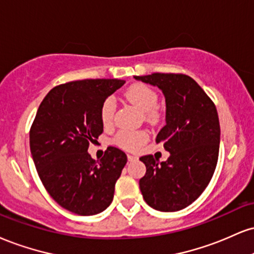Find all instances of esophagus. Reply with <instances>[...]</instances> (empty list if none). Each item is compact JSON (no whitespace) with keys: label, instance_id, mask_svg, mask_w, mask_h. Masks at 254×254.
Returning a JSON list of instances; mask_svg holds the SVG:
<instances>
[{"label":"esophagus","instance_id":"obj_1","mask_svg":"<svg viewBox=\"0 0 254 254\" xmlns=\"http://www.w3.org/2000/svg\"><path fill=\"white\" fill-rule=\"evenodd\" d=\"M127 160H129L130 162H131V161H136V160H137V156H135V155L127 154Z\"/></svg>","mask_w":254,"mask_h":254}]
</instances>
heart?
Segmentation results:
<instances>
[{
	"label": "heart",
	"mask_w": 254,
	"mask_h": 254,
	"mask_svg": "<svg viewBox=\"0 0 254 254\" xmlns=\"http://www.w3.org/2000/svg\"><path fill=\"white\" fill-rule=\"evenodd\" d=\"M125 97L131 104L138 108L143 114L149 117L154 116V110L157 106V94L154 90L143 84H135L129 87L125 92ZM116 103L112 97H109L103 103L100 109V118L105 127H110L114 122ZM146 133L142 131H122L116 137V143L124 149H137L146 140Z\"/></svg>",
	"instance_id": "1"
}]
</instances>
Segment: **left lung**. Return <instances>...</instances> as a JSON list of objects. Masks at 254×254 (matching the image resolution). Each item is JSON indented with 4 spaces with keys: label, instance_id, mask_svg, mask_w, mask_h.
<instances>
[{
    "label": "left lung",
    "instance_id": "1",
    "mask_svg": "<svg viewBox=\"0 0 254 254\" xmlns=\"http://www.w3.org/2000/svg\"><path fill=\"white\" fill-rule=\"evenodd\" d=\"M157 86L166 98V125L157 133L170 156L160 162L139 158L145 175L139 180L143 198L160 212H177L202 194L214 174L220 146V123L214 103L193 78L154 73L135 77Z\"/></svg>",
    "mask_w": 254,
    "mask_h": 254
}]
</instances>
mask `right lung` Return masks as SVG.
Wrapping results in <instances>:
<instances>
[{"mask_svg":"<svg viewBox=\"0 0 254 254\" xmlns=\"http://www.w3.org/2000/svg\"><path fill=\"white\" fill-rule=\"evenodd\" d=\"M124 84L121 79H85L59 85L44 98L30 127V152L42 185L74 214H98L114 200L127 155L109 146L96 161L87 149L103 132V103Z\"/></svg>","mask_w":254,"mask_h":254,"instance_id":"1","label":"right lung"}]
</instances>
